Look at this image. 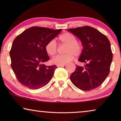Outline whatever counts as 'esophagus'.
Here are the masks:
<instances>
[{
	"label": "esophagus",
	"instance_id": "obj_1",
	"mask_svg": "<svg viewBox=\"0 0 121 121\" xmlns=\"http://www.w3.org/2000/svg\"><path fill=\"white\" fill-rule=\"evenodd\" d=\"M65 65V64H60V65H57V67H64Z\"/></svg>",
	"mask_w": 121,
	"mask_h": 121
}]
</instances>
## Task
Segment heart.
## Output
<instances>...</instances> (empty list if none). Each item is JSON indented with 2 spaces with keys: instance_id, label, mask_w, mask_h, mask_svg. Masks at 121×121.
<instances>
[{
  "instance_id": "1",
  "label": "heart",
  "mask_w": 121,
  "mask_h": 121,
  "mask_svg": "<svg viewBox=\"0 0 121 121\" xmlns=\"http://www.w3.org/2000/svg\"><path fill=\"white\" fill-rule=\"evenodd\" d=\"M59 45H66L64 53L63 55L56 56L52 59L53 63L60 65L65 64L74 59L75 57H79L83 51V46L82 43L77 41V38L74 35L69 32L63 33L58 38ZM45 50L49 56L53 57L57 53L58 47L54 40H50L46 43Z\"/></svg>"
}]
</instances>
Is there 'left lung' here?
<instances>
[{
  "instance_id": "obj_1",
  "label": "left lung",
  "mask_w": 121,
  "mask_h": 121,
  "mask_svg": "<svg viewBox=\"0 0 121 121\" xmlns=\"http://www.w3.org/2000/svg\"><path fill=\"white\" fill-rule=\"evenodd\" d=\"M82 41L83 51L79 61L84 67L77 65L70 78L80 90L90 91L103 83L109 74L113 58L110 41L105 35L89 26L68 29Z\"/></svg>"
}]
</instances>
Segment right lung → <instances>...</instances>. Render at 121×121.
Returning a JSON list of instances; mask_svg holds the SVG:
<instances>
[{"label": "right lung", "instance_id": "obj_1", "mask_svg": "<svg viewBox=\"0 0 121 121\" xmlns=\"http://www.w3.org/2000/svg\"><path fill=\"white\" fill-rule=\"evenodd\" d=\"M61 31L33 26L14 39L10 51L11 67L22 85L30 89H38L52 79L57 66L44 64L49 59L45 46Z\"/></svg>", "mask_w": 121, "mask_h": 121}]
</instances>
